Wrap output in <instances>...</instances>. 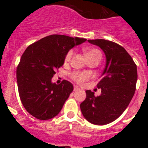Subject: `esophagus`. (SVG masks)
I'll use <instances>...</instances> for the list:
<instances>
[{
    "instance_id": "34e87169",
    "label": "esophagus",
    "mask_w": 148,
    "mask_h": 148,
    "mask_svg": "<svg viewBox=\"0 0 148 148\" xmlns=\"http://www.w3.org/2000/svg\"><path fill=\"white\" fill-rule=\"evenodd\" d=\"M80 90V88H79V87H77V86L74 85V91H77V90Z\"/></svg>"
}]
</instances>
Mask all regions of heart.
I'll use <instances>...</instances> for the list:
<instances>
[{"label":"heart","instance_id":"heart-1","mask_svg":"<svg viewBox=\"0 0 148 148\" xmlns=\"http://www.w3.org/2000/svg\"><path fill=\"white\" fill-rule=\"evenodd\" d=\"M84 54H85L87 58L95 55L101 56L100 51L96 49V48H84ZM73 53H74V51H72V50L68 51L67 55L65 57V61H67V62L69 61L71 59ZM88 77H89V74L88 73H86V72H74L71 74V78L77 83H83L84 81L88 80Z\"/></svg>","mask_w":148,"mask_h":148}]
</instances>
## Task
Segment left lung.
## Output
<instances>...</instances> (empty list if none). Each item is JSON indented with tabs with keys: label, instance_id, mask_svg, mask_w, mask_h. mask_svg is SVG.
<instances>
[{
	"label": "left lung",
	"instance_id": "8db88e82",
	"mask_svg": "<svg viewBox=\"0 0 148 148\" xmlns=\"http://www.w3.org/2000/svg\"><path fill=\"white\" fill-rule=\"evenodd\" d=\"M88 42L103 51L106 65L97 84L101 95L95 97L91 90H86V99L80 106L87 121L105 125L118 118L131 102L138 80L137 66L126 50L116 43L103 39Z\"/></svg>",
	"mask_w": 148,
	"mask_h": 148
}]
</instances>
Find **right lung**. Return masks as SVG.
Returning a JSON list of instances; mask_svg holds the SVG:
<instances>
[{
	"label": "right lung",
	"mask_w": 148,
	"mask_h": 148,
	"mask_svg": "<svg viewBox=\"0 0 148 148\" xmlns=\"http://www.w3.org/2000/svg\"><path fill=\"white\" fill-rule=\"evenodd\" d=\"M87 39L52 34L27 47L17 68L20 98L27 112L39 120H49L60 113L74 87L64 81L52 83L55 71L64 63L67 52Z\"/></svg>",
	"instance_id": "add662e5"
}]
</instances>
